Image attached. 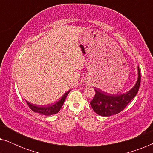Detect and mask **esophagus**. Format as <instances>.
Wrapping results in <instances>:
<instances>
[{"instance_id": "esophagus-1", "label": "esophagus", "mask_w": 153, "mask_h": 153, "mask_svg": "<svg viewBox=\"0 0 153 153\" xmlns=\"http://www.w3.org/2000/svg\"><path fill=\"white\" fill-rule=\"evenodd\" d=\"M85 80H86V81H85V82H86V83H89V79H85Z\"/></svg>"}]
</instances>
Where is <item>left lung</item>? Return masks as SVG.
Here are the masks:
<instances>
[{"mask_svg":"<svg viewBox=\"0 0 153 153\" xmlns=\"http://www.w3.org/2000/svg\"><path fill=\"white\" fill-rule=\"evenodd\" d=\"M141 74L138 66V76L135 84L126 93L119 95H108L95 88V97L91 102V107L96 114L104 117L114 116L122 111L139 91Z\"/></svg>","mask_w":153,"mask_h":153,"instance_id":"1","label":"left lung"}]
</instances>
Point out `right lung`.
<instances>
[{"mask_svg": "<svg viewBox=\"0 0 153 153\" xmlns=\"http://www.w3.org/2000/svg\"><path fill=\"white\" fill-rule=\"evenodd\" d=\"M71 91V90L66 92L65 93L62 95L61 99L55 103L53 105L50 106H37L35 105V104H31L28 101H26V103L28 104L29 107L32 111L35 112V113H39V114H41L42 115H45V116H51V115H53L57 114L60 111V108H61L62 106L63 105V103L65 100L67 96L69 94V93Z\"/></svg>", "mask_w": 153, "mask_h": 153, "instance_id": "add662e5", "label": "right lung"}]
</instances>
